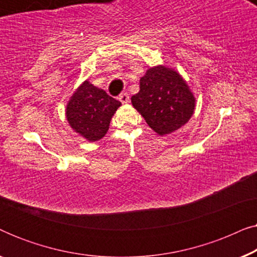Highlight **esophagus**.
Returning <instances> with one entry per match:
<instances>
[{
  "instance_id": "esophagus-1",
  "label": "esophagus",
  "mask_w": 257,
  "mask_h": 257,
  "mask_svg": "<svg viewBox=\"0 0 257 257\" xmlns=\"http://www.w3.org/2000/svg\"><path fill=\"white\" fill-rule=\"evenodd\" d=\"M119 100H120L122 104L128 103V101H130V96H128L127 93H125V92H124V93H121L120 96H119Z\"/></svg>"
}]
</instances>
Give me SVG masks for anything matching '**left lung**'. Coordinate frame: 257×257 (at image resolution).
Masks as SVG:
<instances>
[{
  "label": "left lung",
  "instance_id": "8db88e82",
  "mask_svg": "<svg viewBox=\"0 0 257 257\" xmlns=\"http://www.w3.org/2000/svg\"><path fill=\"white\" fill-rule=\"evenodd\" d=\"M133 107L157 135H171L187 124L195 110V97L187 82L173 68L156 65L140 78Z\"/></svg>",
  "mask_w": 257,
  "mask_h": 257
}]
</instances>
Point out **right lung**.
Here are the masks:
<instances>
[{
	"label": "right lung",
	"instance_id": "right-lung-1",
	"mask_svg": "<svg viewBox=\"0 0 257 257\" xmlns=\"http://www.w3.org/2000/svg\"><path fill=\"white\" fill-rule=\"evenodd\" d=\"M121 103L103 89L84 80L66 104L65 117L70 127L90 143L105 137L111 119Z\"/></svg>",
	"mask_w": 257,
	"mask_h": 257
}]
</instances>
